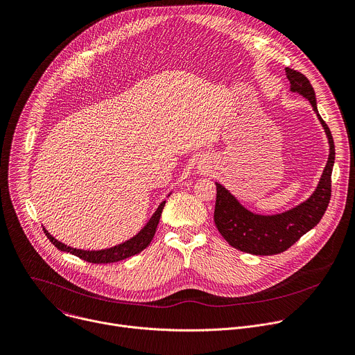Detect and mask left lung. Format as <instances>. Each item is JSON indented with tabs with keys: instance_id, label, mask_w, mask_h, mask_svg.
I'll return each instance as SVG.
<instances>
[{
	"instance_id": "1",
	"label": "left lung",
	"mask_w": 355,
	"mask_h": 355,
	"mask_svg": "<svg viewBox=\"0 0 355 355\" xmlns=\"http://www.w3.org/2000/svg\"><path fill=\"white\" fill-rule=\"evenodd\" d=\"M286 75L291 92L300 93L312 104L327 135L330 153L318 188L311 198L280 214H255L247 210L223 185L216 184L214 223L217 230L231 247L252 255L266 257L287 251L320 221L331 196V170L336 155L331 132L318 112L315 90L308 78L291 68H286Z\"/></svg>"
}]
</instances>
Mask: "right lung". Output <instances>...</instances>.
I'll use <instances>...</instances> for the list:
<instances>
[{"instance_id": "obj_1", "label": "right lung", "mask_w": 355, "mask_h": 355, "mask_svg": "<svg viewBox=\"0 0 355 355\" xmlns=\"http://www.w3.org/2000/svg\"><path fill=\"white\" fill-rule=\"evenodd\" d=\"M164 205H166V200H163L160 203V206L157 207V210L155 211L152 218L135 235V237H132L131 240H128V241H125L120 245H115L112 248H107V250H101V251H83V250H76V248L68 247V245L60 243L58 240H55L46 228H43V230H44V234L47 235V239L60 251L69 252V254H72V255H75V257H78V258H80L86 262H90V263H112V262L123 261V259H127L130 257H134V255L139 254L141 251H144L150 244V241L155 237V232H156L162 211L164 209Z\"/></svg>"}]
</instances>
